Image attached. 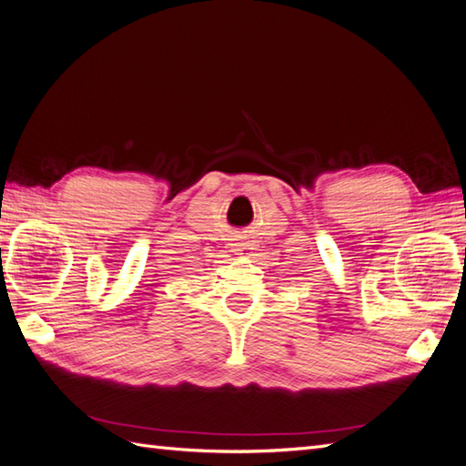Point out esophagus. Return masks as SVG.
<instances>
[{
	"instance_id": "obj_1",
	"label": "esophagus",
	"mask_w": 466,
	"mask_h": 466,
	"mask_svg": "<svg viewBox=\"0 0 466 466\" xmlns=\"http://www.w3.org/2000/svg\"><path fill=\"white\" fill-rule=\"evenodd\" d=\"M254 250V248L250 246V244H248V242H240V244H236V254H244V256H248V254H250Z\"/></svg>"
}]
</instances>
